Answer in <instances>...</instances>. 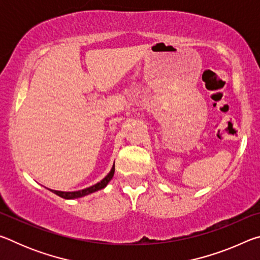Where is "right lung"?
I'll list each match as a JSON object with an SVG mask.
<instances>
[{"instance_id":"obj_1","label":"right lung","mask_w":260,"mask_h":260,"mask_svg":"<svg viewBox=\"0 0 260 260\" xmlns=\"http://www.w3.org/2000/svg\"><path fill=\"white\" fill-rule=\"evenodd\" d=\"M113 174H114V164L112 165V169L108 173L107 177L101 180V181L96 184H93V186L85 188V189H81V190H77V191H59V190H52V189H49V190L56 193V195H58L59 197H61V199H65V200L80 199V197L87 196V195H89V193H93L95 191L101 190V189L107 187V184L111 181V179L113 178Z\"/></svg>"}]
</instances>
